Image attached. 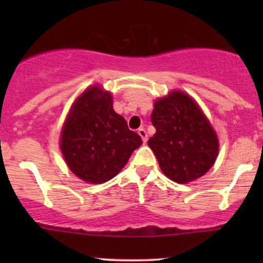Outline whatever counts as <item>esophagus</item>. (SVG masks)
Returning a JSON list of instances; mask_svg holds the SVG:
<instances>
[{
	"mask_svg": "<svg viewBox=\"0 0 263 263\" xmlns=\"http://www.w3.org/2000/svg\"><path fill=\"white\" fill-rule=\"evenodd\" d=\"M137 134H139L140 136H141L142 141H144V142L147 141V134H146V131H145V128H139Z\"/></svg>",
	"mask_w": 263,
	"mask_h": 263,
	"instance_id": "obj_1",
	"label": "esophagus"
}]
</instances>
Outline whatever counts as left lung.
<instances>
[{
  "instance_id": "obj_1",
  "label": "left lung",
  "mask_w": 263,
  "mask_h": 263,
  "mask_svg": "<svg viewBox=\"0 0 263 263\" xmlns=\"http://www.w3.org/2000/svg\"><path fill=\"white\" fill-rule=\"evenodd\" d=\"M156 132L147 141L160 169L177 183L202 177L216 160L219 142L213 127L193 99L173 91L156 100L151 113Z\"/></svg>"
}]
</instances>
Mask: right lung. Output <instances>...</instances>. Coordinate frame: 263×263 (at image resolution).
Returning a JSON list of instances; mask_svg holds the SVG:
<instances>
[{"instance_id": "1", "label": "right lung", "mask_w": 263, "mask_h": 263, "mask_svg": "<svg viewBox=\"0 0 263 263\" xmlns=\"http://www.w3.org/2000/svg\"><path fill=\"white\" fill-rule=\"evenodd\" d=\"M141 144V137L115 112L109 92L98 86L90 87L76 100L61 135L67 165L90 183L112 179Z\"/></svg>"}]
</instances>
